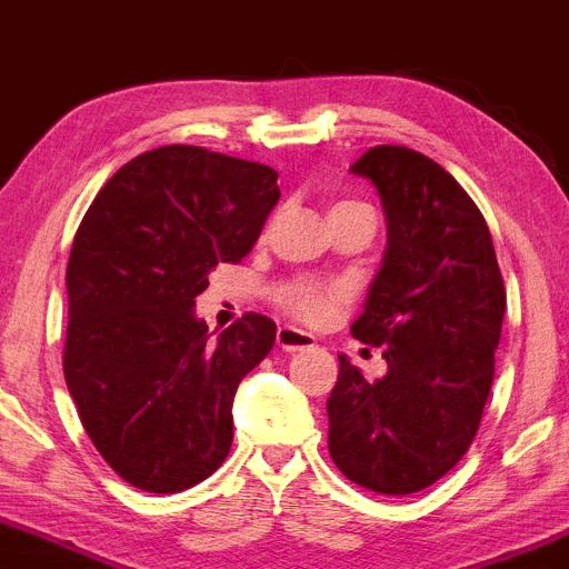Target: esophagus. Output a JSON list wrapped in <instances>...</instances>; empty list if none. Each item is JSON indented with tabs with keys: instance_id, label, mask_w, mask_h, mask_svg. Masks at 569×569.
Returning <instances> with one entry per match:
<instances>
[{
	"instance_id": "1",
	"label": "esophagus",
	"mask_w": 569,
	"mask_h": 569,
	"mask_svg": "<svg viewBox=\"0 0 569 569\" xmlns=\"http://www.w3.org/2000/svg\"><path fill=\"white\" fill-rule=\"evenodd\" d=\"M276 342L278 348H283L286 352H297V350L312 348V345H316V337L307 335L302 329H293V326H280Z\"/></svg>"
}]
</instances>
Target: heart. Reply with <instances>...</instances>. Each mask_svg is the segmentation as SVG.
<instances>
[{"instance_id":"1","label":"heart","mask_w":569,"mask_h":569,"mask_svg":"<svg viewBox=\"0 0 569 569\" xmlns=\"http://www.w3.org/2000/svg\"><path fill=\"white\" fill-rule=\"evenodd\" d=\"M339 206H352V202H339ZM289 307L299 318H302V321L321 323L331 316V310H335V293L321 291V289H307V286H302V289L291 291Z\"/></svg>"}]
</instances>
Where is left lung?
I'll return each mask as SVG.
<instances>
[{"label": "left lung", "instance_id": "left-lung-1", "mask_svg": "<svg viewBox=\"0 0 569 569\" xmlns=\"http://www.w3.org/2000/svg\"><path fill=\"white\" fill-rule=\"evenodd\" d=\"M377 187L388 248L352 337L385 348L369 382L339 356L329 452L352 485L411 495L452 471L479 430L495 377L506 286L476 202L439 162L369 149L350 168Z\"/></svg>", "mask_w": 569, "mask_h": 569}]
</instances>
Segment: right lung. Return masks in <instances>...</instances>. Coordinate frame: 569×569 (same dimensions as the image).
Segmentation results:
<instances>
[{
    "instance_id": "1",
    "label": "right lung",
    "mask_w": 569,
    "mask_h": 569,
    "mask_svg": "<svg viewBox=\"0 0 569 569\" xmlns=\"http://www.w3.org/2000/svg\"><path fill=\"white\" fill-rule=\"evenodd\" d=\"M278 198L270 166L171 143L126 162L74 234L63 377L90 441L143 492L194 487L230 452L234 390L276 323L246 312L211 339L194 297L251 251Z\"/></svg>"
}]
</instances>
